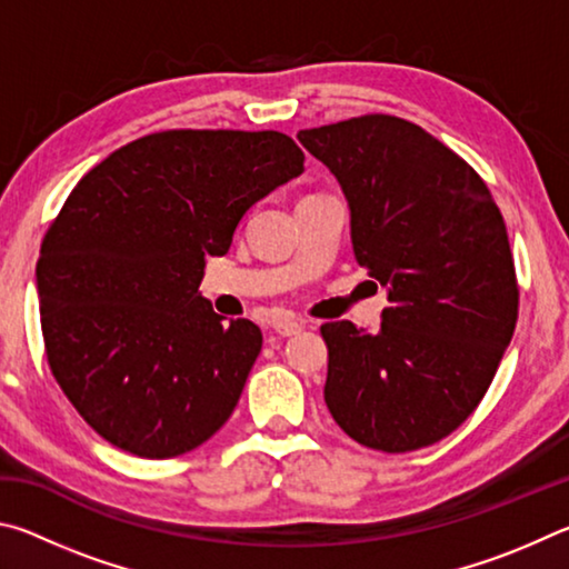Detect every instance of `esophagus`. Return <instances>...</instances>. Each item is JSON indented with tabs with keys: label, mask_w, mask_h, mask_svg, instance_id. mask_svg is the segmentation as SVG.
<instances>
[{
	"label": "esophagus",
	"mask_w": 569,
	"mask_h": 569,
	"mask_svg": "<svg viewBox=\"0 0 569 569\" xmlns=\"http://www.w3.org/2000/svg\"><path fill=\"white\" fill-rule=\"evenodd\" d=\"M306 329V323L303 321H276L273 323V331L278 333V336H296V333H301Z\"/></svg>",
	"instance_id": "1"
}]
</instances>
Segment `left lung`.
<instances>
[{
    "instance_id": "left-lung-1",
    "label": "left lung",
    "mask_w": 569,
    "mask_h": 569,
    "mask_svg": "<svg viewBox=\"0 0 569 569\" xmlns=\"http://www.w3.org/2000/svg\"><path fill=\"white\" fill-rule=\"evenodd\" d=\"M339 180L356 263L387 288L381 329L323 323V399L353 441L401 455L445 439L485 397L517 323L502 213L419 124L363 114L298 132Z\"/></svg>"
}]
</instances>
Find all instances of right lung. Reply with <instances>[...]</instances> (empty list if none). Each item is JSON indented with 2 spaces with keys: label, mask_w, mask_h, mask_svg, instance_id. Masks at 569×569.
Listing matches in <instances>:
<instances>
[{
  "label": "right lung",
  "mask_w": 569,
  "mask_h": 569,
  "mask_svg": "<svg viewBox=\"0 0 569 569\" xmlns=\"http://www.w3.org/2000/svg\"><path fill=\"white\" fill-rule=\"evenodd\" d=\"M303 172L283 132L166 130L77 182L37 261L47 361L80 417L122 451L186 455L223 427L263 336L200 293L208 256Z\"/></svg>",
  "instance_id": "right-lung-1"
}]
</instances>
